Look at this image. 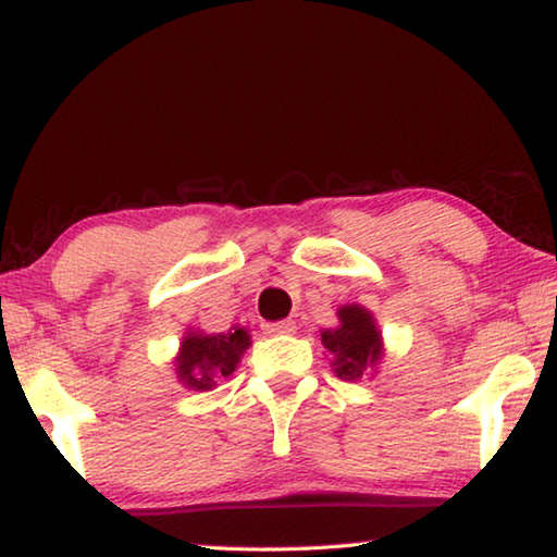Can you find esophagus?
<instances>
[{
  "mask_svg": "<svg viewBox=\"0 0 557 557\" xmlns=\"http://www.w3.org/2000/svg\"><path fill=\"white\" fill-rule=\"evenodd\" d=\"M262 329H265V334H295L297 332V324L292 322V319H285V322L262 324Z\"/></svg>",
  "mask_w": 557,
  "mask_h": 557,
  "instance_id": "1",
  "label": "esophagus"
}]
</instances>
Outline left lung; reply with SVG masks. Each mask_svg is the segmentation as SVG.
<instances>
[{
  "mask_svg": "<svg viewBox=\"0 0 557 557\" xmlns=\"http://www.w3.org/2000/svg\"><path fill=\"white\" fill-rule=\"evenodd\" d=\"M338 326L324 329L322 344L332 354V369L342 381H358L379 366L383 358V338L375 319L361 305L338 309Z\"/></svg>",
  "mask_w": 557,
  "mask_h": 557,
  "instance_id": "obj_1",
  "label": "left lung"
}]
</instances>
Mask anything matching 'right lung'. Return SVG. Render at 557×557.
I'll use <instances>...</instances> for the list:
<instances>
[{"label":"right lung","instance_id":"1","mask_svg":"<svg viewBox=\"0 0 557 557\" xmlns=\"http://www.w3.org/2000/svg\"><path fill=\"white\" fill-rule=\"evenodd\" d=\"M248 346L250 334L243 326H233L228 334L188 332L174 358L176 379L191 391H211L215 381L235 371Z\"/></svg>","mask_w":557,"mask_h":557}]
</instances>
